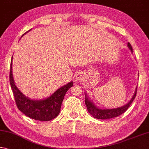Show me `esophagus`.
<instances>
[{
  "label": "esophagus",
  "mask_w": 149,
  "mask_h": 149,
  "mask_svg": "<svg viewBox=\"0 0 149 149\" xmlns=\"http://www.w3.org/2000/svg\"><path fill=\"white\" fill-rule=\"evenodd\" d=\"M75 79L77 80V81H80L83 78V75H82V73L81 72H77L76 74H75Z\"/></svg>",
  "instance_id": "obj_1"
}]
</instances>
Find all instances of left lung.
Here are the masks:
<instances>
[{"instance_id":"1","label":"left lung","mask_w":149,"mask_h":149,"mask_svg":"<svg viewBox=\"0 0 149 149\" xmlns=\"http://www.w3.org/2000/svg\"><path fill=\"white\" fill-rule=\"evenodd\" d=\"M127 47L131 50V52H133V48H132L131 45L130 44L129 42L127 44ZM136 90H137V87H136L135 91H134V95L132 97L128 103H126L125 105L121 107H117V108H112V109H101L98 107L95 103L93 102V101L89 100L88 95L85 92V103H86V107L87 111L89 113V114L91 115L94 118L98 119H111V118L117 117L121 115L125 111H126L127 109L129 107L130 105L131 104L133 101L134 100L136 94Z\"/></svg>"}]
</instances>
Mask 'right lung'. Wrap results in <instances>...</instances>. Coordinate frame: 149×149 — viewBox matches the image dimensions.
<instances>
[{
  "label": "right lung",
  "instance_id": "1",
  "mask_svg": "<svg viewBox=\"0 0 149 149\" xmlns=\"http://www.w3.org/2000/svg\"><path fill=\"white\" fill-rule=\"evenodd\" d=\"M12 65L13 57L10 63V84L18 109L27 117L38 121H48L57 117L60 112L61 105L65 93L74 85L73 81H70L60 87L48 97L38 100H32L24 95L16 87L13 75Z\"/></svg>",
  "mask_w": 149,
  "mask_h": 149
}]
</instances>
